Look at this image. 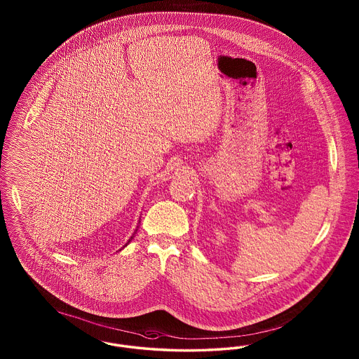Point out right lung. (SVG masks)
<instances>
[{
    "label": "right lung",
    "instance_id": "right-lung-1",
    "mask_svg": "<svg viewBox=\"0 0 359 359\" xmlns=\"http://www.w3.org/2000/svg\"><path fill=\"white\" fill-rule=\"evenodd\" d=\"M138 223H140V221H138ZM137 227H138V226H137ZM136 231H137V229H136ZM136 231H135V234H136ZM135 234H133V236H132V237H130V238H129V241H128V242H126V243H125V245H123V246H122V249H123V248H125V246H128V243H129V242H130V241H132V239H133V237H135ZM122 249H120V252H121V250H122Z\"/></svg>",
    "mask_w": 359,
    "mask_h": 359
}]
</instances>
